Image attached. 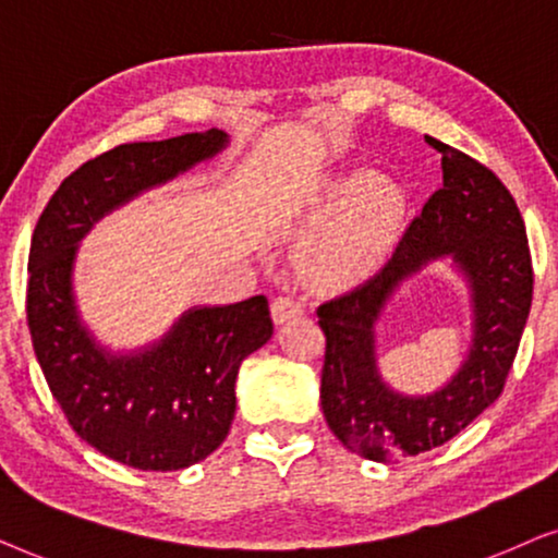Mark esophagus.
<instances>
[{"label":"esophagus","instance_id":"1","mask_svg":"<svg viewBox=\"0 0 558 558\" xmlns=\"http://www.w3.org/2000/svg\"><path fill=\"white\" fill-rule=\"evenodd\" d=\"M270 311H272V322L283 324V322H288V318L303 314V301L293 293H283L272 301Z\"/></svg>","mask_w":558,"mask_h":558}]
</instances>
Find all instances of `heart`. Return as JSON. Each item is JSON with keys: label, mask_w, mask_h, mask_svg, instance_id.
<instances>
[{"label": "heart", "mask_w": 558, "mask_h": 558, "mask_svg": "<svg viewBox=\"0 0 558 558\" xmlns=\"http://www.w3.org/2000/svg\"><path fill=\"white\" fill-rule=\"evenodd\" d=\"M405 219V196L383 175L356 173L331 183L306 217L311 265L324 278L354 283L388 259Z\"/></svg>", "instance_id": "1"}]
</instances>
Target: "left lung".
I'll use <instances>...</instances> for the list:
<instances>
[{
  "instance_id": "left-lung-1",
  "label": "left lung",
  "mask_w": 558,
  "mask_h": 558,
  "mask_svg": "<svg viewBox=\"0 0 558 558\" xmlns=\"http://www.w3.org/2000/svg\"><path fill=\"white\" fill-rule=\"evenodd\" d=\"M428 145L441 153V189L375 278L316 308L326 337V423L347 449L383 464L441 447L500 398L533 301L531 247L512 193L466 153L439 140ZM444 254L471 278L475 339L447 389L428 399H403L376 375L372 326L391 291L428 258Z\"/></svg>"
}]
</instances>
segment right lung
Listing matches in <instances>:
<instances>
[{"instance_id":"1","label":"right lung","mask_w":558,"mask_h":558,"mask_svg":"<svg viewBox=\"0 0 558 558\" xmlns=\"http://www.w3.org/2000/svg\"><path fill=\"white\" fill-rule=\"evenodd\" d=\"M227 143L219 130L130 143L73 170L37 219L27 259V326L48 388L71 428L104 457L145 472L183 470L227 439L242 360L272 337L265 295L193 308L158 347L109 356L78 324L76 242L99 217Z\"/></svg>"}]
</instances>
